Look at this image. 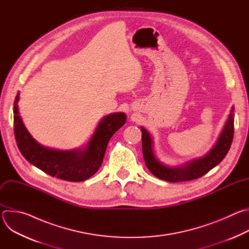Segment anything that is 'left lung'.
<instances>
[{
    "mask_svg": "<svg viewBox=\"0 0 249 249\" xmlns=\"http://www.w3.org/2000/svg\"><path fill=\"white\" fill-rule=\"evenodd\" d=\"M233 122L234 107L232 106L213 148L203 157L174 166L165 164L159 160L155 151L154 137L145 127L142 126V147H143V156L148 169L158 178L169 182H181L199 178L217 166L227 156L233 139Z\"/></svg>",
    "mask_w": 249,
    "mask_h": 249,
    "instance_id": "8db88e82",
    "label": "left lung"
}]
</instances>
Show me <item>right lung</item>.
Here are the masks:
<instances>
[{
  "label": "right lung",
  "mask_w": 249,
  "mask_h": 249,
  "mask_svg": "<svg viewBox=\"0 0 249 249\" xmlns=\"http://www.w3.org/2000/svg\"><path fill=\"white\" fill-rule=\"evenodd\" d=\"M19 91L14 103V129L18 147L21 155L34 166L45 173L67 181L89 179L100 167L110 138L126 122L124 112L104 116L85 146L72 150H57L44 147L25 128L19 115Z\"/></svg>",
  "instance_id": "obj_1"
}]
</instances>
